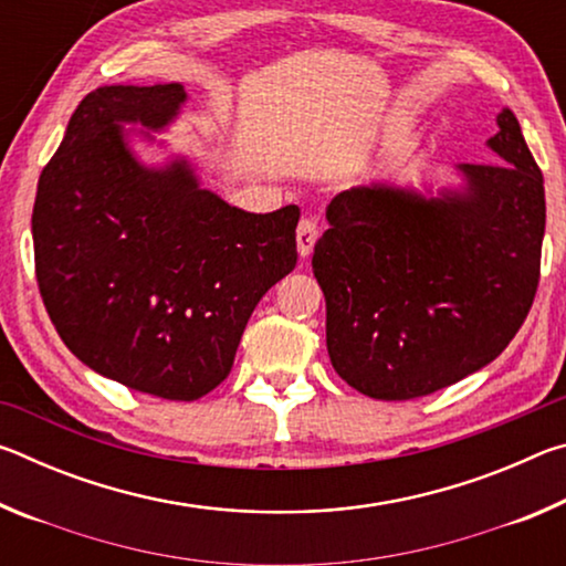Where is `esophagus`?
<instances>
[{
  "mask_svg": "<svg viewBox=\"0 0 566 566\" xmlns=\"http://www.w3.org/2000/svg\"><path fill=\"white\" fill-rule=\"evenodd\" d=\"M317 237H319V227L312 222V219H302L300 227H296V252L304 260V256L312 254L314 244H317Z\"/></svg>",
  "mask_w": 566,
  "mask_h": 566,
  "instance_id": "1",
  "label": "esophagus"
}]
</instances>
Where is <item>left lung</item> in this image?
<instances>
[{"mask_svg": "<svg viewBox=\"0 0 566 566\" xmlns=\"http://www.w3.org/2000/svg\"><path fill=\"white\" fill-rule=\"evenodd\" d=\"M486 139L496 161L457 165L459 185L352 187L327 207L312 254L327 300V352L361 395H432L494 361L530 314L544 177L512 109Z\"/></svg>", "mask_w": 566, "mask_h": 566, "instance_id": "obj_1", "label": "left lung"}]
</instances>
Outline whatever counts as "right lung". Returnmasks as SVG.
I'll use <instances>...</instances> for the list:
<instances>
[{"mask_svg":"<svg viewBox=\"0 0 566 566\" xmlns=\"http://www.w3.org/2000/svg\"><path fill=\"white\" fill-rule=\"evenodd\" d=\"M185 102L179 82L90 92L32 212L36 282L62 342L97 375L175 401L232 371L256 302L294 270L300 222L296 205H227L181 155L139 159L132 134L155 145Z\"/></svg>","mask_w":566,"mask_h":566,"instance_id":"add662e5","label":"right lung"}]
</instances>
